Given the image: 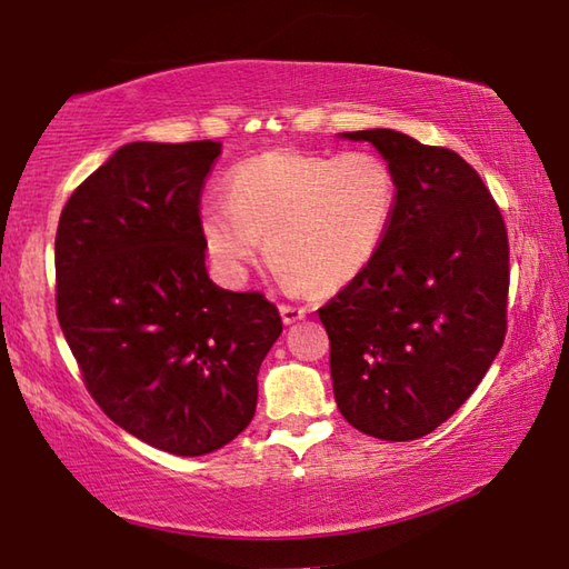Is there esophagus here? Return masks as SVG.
Segmentation results:
<instances>
[{
	"mask_svg": "<svg viewBox=\"0 0 569 569\" xmlns=\"http://www.w3.org/2000/svg\"><path fill=\"white\" fill-rule=\"evenodd\" d=\"M279 313H282V321L290 326V323L302 321V318L308 316V308H302V306H279Z\"/></svg>",
	"mask_w": 569,
	"mask_h": 569,
	"instance_id": "esophagus-1",
	"label": "esophagus"
}]
</instances>
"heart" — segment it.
Instances as JSON below:
<instances>
[{
    "label": "heart",
    "mask_w": 569,
    "mask_h": 569,
    "mask_svg": "<svg viewBox=\"0 0 569 569\" xmlns=\"http://www.w3.org/2000/svg\"><path fill=\"white\" fill-rule=\"evenodd\" d=\"M224 197L199 207L201 240L224 282L243 284L269 248L287 287L337 292L383 251L401 181L372 150H271L238 162Z\"/></svg>",
    "instance_id": "obj_1"
}]
</instances>
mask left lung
<instances>
[{
	"mask_svg": "<svg viewBox=\"0 0 569 569\" xmlns=\"http://www.w3.org/2000/svg\"><path fill=\"white\" fill-rule=\"evenodd\" d=\"M393 162L401 201L378 259L318 310L341 417L380 440L440 427L505 339L508 230L461 154L393 129L345 131Z\"/></svg>",
	"mask_w": 569,
	"mask_h": 569,
	"instance_id": "8db88e82",
	"label": "left lung"
}]
</instances>
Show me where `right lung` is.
<instances>
[{
    "label": "right lung",
    "instance_id": "obj_1",
    "mask_svg": "<svg viewBox=\"0 0 569 569\" xmlns=\"http://www.w3.org/2000/svg\"><path fill=\"white\" fill-rule=\"evenodd\" d=\"M220 142H131L69 197L57 316L84 386L121 430L204 456L251 425L259 368L282 333L259 292L217 287L199 197Z\"/></svg>",
    "mask_w": 569,
    "mask_h": 569
}]
</instances>
